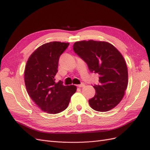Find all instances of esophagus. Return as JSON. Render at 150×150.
<instances>
[{"label": "esophagus", "instance_id": "1", "mask_svg": "<svg viewBox=\"0 0 150 150\" xmlns=\"http://www.w3.org/2000/svg\"><path fill=\"white\" fill-rule=\"evenodd\" d=\"M84 86H85V84L83 83H82L81 84L78 85V87L79 88H83V87H84Z\"/></svg>", "mask_w": 150, "mask_h": 150}]
</instances>
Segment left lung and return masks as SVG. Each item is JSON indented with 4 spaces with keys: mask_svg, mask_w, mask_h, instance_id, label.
<instances>
[{
    "mask_svg": "<svg viewBox=\"0 0 150 150\" xmlns=\"http://www.w3.org/2000/svg\"><path fill=\"white\" fill-rule=\"evenodd\" d=\"M73 50L86 62L90 72L99 75V84L93 86L96 94L89 100L90 106L100 112L114 108L128 86V69L122 54L111 44L93 40L76 42Z\"/></svg>",
    "mask_w": 150,
    "mask_h": 150,
    "instance_id": "obj_1",
    "label": "left lung"
}]
</instances>
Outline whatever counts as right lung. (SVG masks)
<instances>
[{"label": "right lung", "instance_id": "right-lung-1", "mask_svg": "<svg viewBox=\"0 0 150 150\" xmlns=\"http://www.w3.org/2000/svg\"><path fill=\"white\" fill-rule=\"evenodd\" d=\"M69 43L51 42L42 45L31 54L27 62L24 81L27 91L33 101L49 114L65 110L77 88L56 83L59 57Z\"/></svg>", "mask_w": 150, "mask_h": 150}]
</instances>
